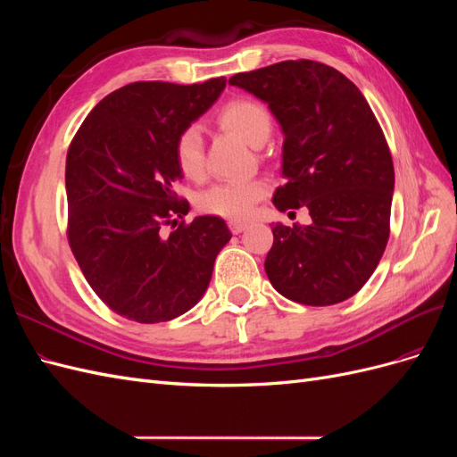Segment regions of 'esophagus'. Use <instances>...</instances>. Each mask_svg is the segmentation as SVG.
<instances>
[{
    "label": "esophagus",
    "mask_w": 457,
    "mask_h": 457,
    "mask_svg": "<svg viewBox=\"0 0 457 457\" xmlns=\"http://www.w3.org/2000/svg\"><path fill=\"white\" fill-rule=\"evenodd\" d=\"M228 228L232 234H240L247 228V223H244V220H228Z\"/></svg>",
    "instance_id": "obj_1"
}]
</instances>
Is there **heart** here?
<instances>
[{"instance_id":"b5f03b06","label":"heart","mask_w":457,"mask_h":457,"mask_svg":"<svg viewBox=\"0 0 457 457\" xmlns=\"http://www.w3.org/2000/svg\"><path fill=\"white\" fill-rule=\"evenodd\" d=\"M217 120L225 129L238 135L252 146H261L269 139L272 121L269 110L253 99H232L220 106ZM177 170L190 181H200L205 173L202 135L196 128H187L177 135L173 145ZM267 195L265 181H225L205 188L198 196L200 212L230 220L252 215L255 204Z\"/></svg>"}]
</instances>
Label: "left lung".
<instances>
[{"mask_svg":"<svg viewBox=\"0 0 457 457\" xmlns=\"http://www.w3.org/2000/svg\"><path fill=\"white\" fill-rule=\"evenodd\" d=\"M265 101L284 131L274 205L309 207L312 223H276L265 270L278 294L326 307L353 297L386 247L395 168L368 101L328 64L282 61L228 79Z\"/></svg>","mask_w":457,"mask_h":457,"instance_id":"8db88e82","label":"left lung"}]
</instances>
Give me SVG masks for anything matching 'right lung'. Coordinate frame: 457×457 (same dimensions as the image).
<instances>
[{"label": "right lung", "instance_id": "obj_1", "mask_svg": "<svg viewBox=\"0 0 457 457\" xmlns=\"http://www.w3.org/2000/svg\"><path fill=\"white\" fill-rule=\"evenodd\" d=\"M225 78L179 86L135 81L96 104L66 154V237L86 280L104 305L141 324L168 322L200 301L217 253L230 240L220 217L181 220L177 135L210 108Z\"/></svg>", "mask_w": 457, "mask_h": 457}]
</instances>
